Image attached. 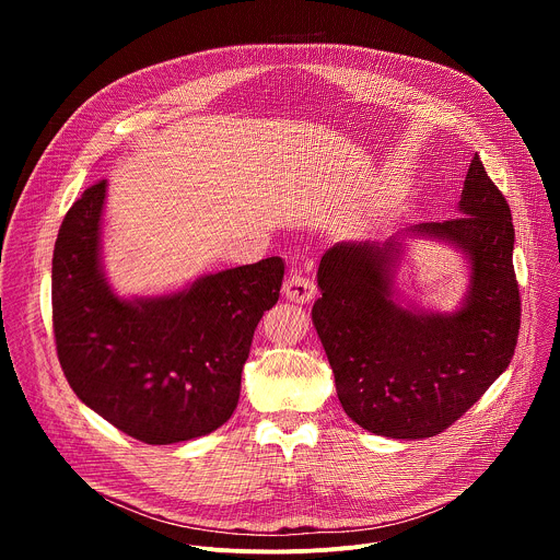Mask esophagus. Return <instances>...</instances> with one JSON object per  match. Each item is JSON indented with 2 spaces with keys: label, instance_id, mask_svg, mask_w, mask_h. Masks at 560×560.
I'll list each match as a JSON object with an SVG mask.
<instances>
[{
  "label": "esophagus",
  "instance_id": "34e87169",
  "mask_svg": "<svg viewBox=\"0 0 560 560\" xmlns=\"http://www.w3.org/2000/svg\"><path fill=\"white\" fill-rule=\"evenodd\" d=\"M283 294H285V299H290L294 303H307L314 299L316 285L310 277H305L301 272H292L288 277V281L283 283Z\"/></svg>",
  "mask_w": 560,
  "mask_h": 560
}]
</instances>
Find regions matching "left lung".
<instances>
[{
  "instance_id": "left-lung-1",
  "label": "left lung",
  "mask_w": 560,
  "mask_h": 560,
  "mask_svg": "<svg viewBox=\"0 0 560 560\" xmlns=\"http://www.w3.org/2000/svg\"><path fill=\"white\" fill-rule=\"evenodd\" d=\"M460 217L419 223L387 242H341L322 257L312 324L335 372L346 415L389 439H428L458 421L505 372L521 328L514 225L478 154L465 175ZM436 237L470 264L454 313L406 306L393 272L406 237Z\"/></svg>"
}]
</instances>
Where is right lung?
<instances>
[{"label":"right lung","instance_id":"1","mask_svg":"<svg viewBox=\"0 0 560 560\" xmlns=\"http://www.w3.org/2000/svg\"><path fill=\"white\" fill-rule=\"evenodd\" d=\"M108 182L66 212L52 253L61 370L91 410L148 445L206 436L234 412L257 324L279 301L281 257L203 275L159 296H119L102 266Z\"/></svg>","mask_w":560,"mask_h":560}]
</instances>
